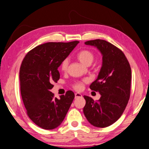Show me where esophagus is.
<instances>
[{"label": "esophagus", "mask_w": 149, "mask_h": 149, "mask_svg": "<svg viewBox=\"0 0 149 149\" xmlns=\"http://www.w3.org/2000/svg\"><path fill=\"white\" fill-rule=\"evenodd\" d=\"M82 97V95L81 93H75V98L76 99V98H79V97Z\"/></svg>", "instance_id": "esophagus-1"}]
</instances>
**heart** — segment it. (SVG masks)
Here are the masks:
<instances>
[{
    "label": "heart",
    "instance_id": "heart-1",
    "mask_svg": "<svg viewBox=\"0 0 149 149\" xmlns=\"http://www.w3.org/2000/svg\"><path fill=\"white\" fill-rule=\"evenodd\" d=\"M77 58H78L79 60L83 64L87 65L88 64H91V62L93 61L94 56L93 53L89 50H87V49H84L80 52L77 54ZM68 64H69V60L68 58H65V60L62 61L61 63V70L63 72L67 70ZM85 81H76L73 84V87L77 91H80L83 89L84 87V83Z\"/></svg>",
    "mask_w": 149,
    "mask_h": 149
}]
</instances>
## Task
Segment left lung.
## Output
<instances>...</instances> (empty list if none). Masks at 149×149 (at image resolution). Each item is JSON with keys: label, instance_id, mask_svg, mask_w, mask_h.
<instances>
[{"label": "left lung", "instance_id": "left-lung-1", "mask_svg": "<svg viewBox=\"0 0 149 149\" xmlns=\"http://www.w3.org/2000/svg\"><path fill=\"white\" fill-rule=\"evenodd\" d=\"M85 44L100 51L103 63L97 78L89 86L101 97L95 101L84 95V113L92 125L104 128L116 122L125 109L131 94V69L124 53L109 42L97 39Z\"/></svg>", "mask_w": 149, "mask_h": 149}]
</instances>
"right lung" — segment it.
I'll use <instances>...</instances> for the list:
<instances>
[{
    "mask_svg": "<svg viewBox=\"0 0 149 149\" xmlns=\"http://www.w3.org/2000/svg\"><path fill=\"white\" fill-rule=\"evenodd\" d=\"M78 43L39 45L28 52L21 63L19 78L24 105L30 119L42 129L51 130L60 125L75 97L69 90L58 100L50 89L60 79L59 66Z\"/></svg>",
    "mask_w": 149,
    "mask_h": 149,
    "instance_id": "right-lung-1",
    "label": "right lung"
}]
</instances>
